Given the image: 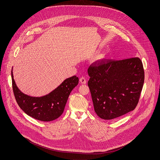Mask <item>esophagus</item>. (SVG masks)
<instances>
[{
    "label": "esophagus",
    "mask_w": 160,
    "mask_h": 160,
    "mask_svg": "<svg viewBox=\"0 0 160 160\" xmlns=\"http://www.w3.org/2000/svg\"><path fill=\"white\" fill-rule=\"evenodd\" d=\"M80 82L83 84H85L87 83V80L84 77H82L80 78Z\"/></svg>",
    "instance_id": "obj_1"
}]
</instances>
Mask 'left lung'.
<instances>
[{"label":"left lung","instance_id":"8db88e82","mask_svg":"<svg viewBox=\"0 0 160 160\" xmlns=\"http://www.w3.org/2000/svg\"><path fill=\"white\" fill-rule=\"evenodd\" d=\"M88 74L94 111L101 118H118L138 105L144 82L139 58L99 59L90 65Z\"/></svg>","mask_w":160,"mask_h":160}]
</instances>
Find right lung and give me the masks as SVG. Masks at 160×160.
<instances>
[{
	"mask_svg": "<svg viewBox=\"0 0 160 160\" xmlns=\"http://www.w3.org/2000/svg\"><path fill=\"white\" fill-rule=\"evenodd\" d=\"M11 77L13 93L20 108L28 116L42 122L54 120L62 115L68 97L78 83V78L73 76L66 79L50 94L34 98L24 94L18 89L12 72Z\"/></svg>",
	"mask_w": 160,
	"mask_h": 160,
	"instance_id": "right-lung-1",
	"label": "right lung"
}]
</instances>
